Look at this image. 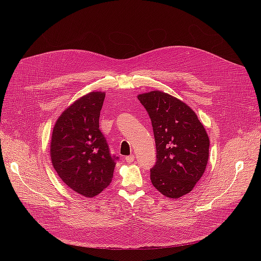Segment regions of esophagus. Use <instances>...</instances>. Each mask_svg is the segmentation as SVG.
<instances>
[{
    "label": "esophagus",
    "instance_id": "34e87169",
    "mask_svg": "<svg viewBox=\"0 0 261 261\" xmlns=\"http://www.w3.org/2000/svg\"><path fill=\"white\" fill-rule=\"evenodd\" d=\"M125 160H126V162H128V163H132V162L134 161V155L127 156V157L125 158Z\"/></svg>",
    "mask_w": 261,
    "mask_h": 261
}]
</instances>
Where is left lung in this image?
<instances>
[{
    "mask_svg": "<svg viewBox=\"0 0 261 261\" xmlns=\"http://www.w3.org/2000/svg\"><path fill=\"white\" fill-rule=\"evenodd\" d=\"M151 118L157 161L154 187L169 198L189 193L204 173L210 139L196 114L182 101L160 91L138 95Z\"/></svg>",
    "mask_w": 261,
    "mask_h": 261,
    "instance_id": "obj_1",
    "label": "left lung"
}]
</instances>
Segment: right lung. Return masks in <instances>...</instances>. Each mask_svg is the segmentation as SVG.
<instances>
[{
  "instance_id": "add662e5",
  "label": "right lung",
  "mask_w": 261,
  "mask_h": 261,
  "mask_svg": "<svg viewBox=\"0 0 261 261\" xmlns=\"http://www.w3.org/2000/svg\"><path fill=\"white\" fill-rule=\"evenodd\" d=\"M105 93L92 92L70 105L58 119L50 157L61 179L76 193L94 197L108 187L116 160L99 129Z\"/></svg>"
}]
</instances>
